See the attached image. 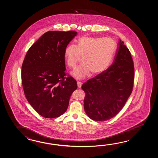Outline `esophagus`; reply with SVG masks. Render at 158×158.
I'll use <instances>...</instances> for the list:
<instances>
[{"mask_svg":"<svg viewBox=\"0 0 158 158\" xmlns=\"http://www.w3.org/2000/svg\"><path fill=\"white\" fill-rule=\"evenodd\" d=\"M77 87L79 88H80L81 87V85H82V83L81 82V81H77Z\"/></svg>","mask_w":158,"mask_h":158,"instance_id":"esophagus-1","label":"esophagus"}]
</instances>
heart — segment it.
<instances>
[{"instance_id": "heart-1", "label": "heart", "mask_w": 158, "mask_h": 158, "mask_svg": "<svg viewBox=\"0 0 158 158\" xmlns=\"http://www.w3.org/2000/svg\"><path fill=\"white\" fill-rule=\"evenodd\" d=\"M117 44L110 38L82 37L77 45L70 44L64 50L68 66L75 67L81 57L82 64L75 69L72 75L81 79L90 74L96 76L104 72L112 62L116 53Z\"/></svg>"}]
</instances>
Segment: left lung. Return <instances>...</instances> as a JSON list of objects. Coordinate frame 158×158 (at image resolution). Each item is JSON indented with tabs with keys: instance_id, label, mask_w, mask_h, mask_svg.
Masks as SVG:
<instances>
[{
	"instance_id": "8db88e82",
	"label": "left lung",
	"mask_w": 158,
	"mask_h": 158,
	"mask_svg": "<svg viewBox=\"0 0 158 158\" xmlns=\"http://www.w3.org/2000/svg\"><path fill=\"white\" fill-rule=\"evenodd\" d=\"M134 67L129 50L120 40L114 60L107 70L84 83V108L96 121H104L122 110L133 88Z\"/></svg>"
}]
</instances>
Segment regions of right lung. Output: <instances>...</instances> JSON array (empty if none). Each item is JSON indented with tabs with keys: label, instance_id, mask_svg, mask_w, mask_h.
I'll return each instance as SVG.
<instances>
[{
	"label": "right lung",
	"instance_id": "1",
	"mask_svg": "<svg viewBox=\"0 0 158 158\" xmlns=\"http://www.w3.org/2000/svg\"><path fill=\"white\" fill-rule=\"evenodd\" d=\"M77 32L49 31L29 49L21 66L25 96L40 115L54 118L67 109L77 81L66 73L64 50Z\"/></svg>",
	"mask_w": 158,
	"mask_h": 158
}]
</instances>
